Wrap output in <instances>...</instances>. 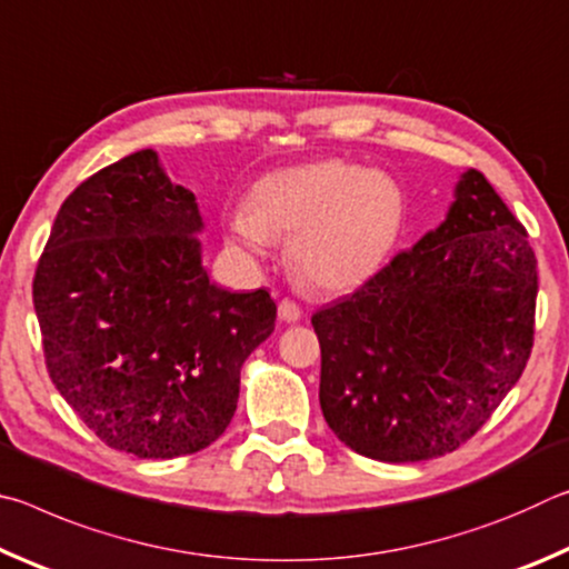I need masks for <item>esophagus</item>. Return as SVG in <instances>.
Here are the masks:
<instances>
[{
	"instance_id": "34e87169",
	"label": "esophagus",
	"mask_w": 569,
	"mask_h": 569,
	"mask_svg": "<svg viewBox=\"0 0 569 569\" xmlns=\"http://www.w3.org/2000/svg\"><path fill=\"white\" fill-rule=\"evenodd\" d=\"M301 316H303L301 306H296L293 301H288V298H283V301L278 303V319H281V321L296 323V321H301Z\"/></svg>"
}]
</instances>
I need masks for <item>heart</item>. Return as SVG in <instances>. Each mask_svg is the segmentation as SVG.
<instances>
[{"mask_svg":"<svg viewBox=\"0 0 569 569\" xmlns=\"http://www.w3.org/2000/svg\"><path fill=\"white\" fill-rule=\"evenodd\" d=\"M407 196L397 178L346 160L281 168L253 182L248 206L228 210L226 243L246 258L288 238V266L306 286L353 291L399 243Z\"/></svg>","mask_w":569,"mask_h":569,"instance_id":"b5f03b06","label":"heart"}]
</instances>
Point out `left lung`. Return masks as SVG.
Segmentation results:
<instances>
[{
  "instance_id": "8db88e82",
  "label": "left lung",
  "mask_w": 569,
  "mask_h": 569,
  "mask_svg": "<svg viewBox=\"0 0 569 569\" xmlns=\"http://www.w3.org/2000/svg\"><path fill=\"white\" fill-rule=\"evenodd\" d=\"M535 298L522 223L479 170L461 172L441 226L313 313L326 423L393 465L455 451L522 377Z\"/></svg>"
}]
</instances>
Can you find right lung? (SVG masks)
<instances>
[{"label": "right lung", "instance_id": "right-lung-1", "mask_svg": "<svg viewBox=\"0 0 569 569\" xmlns=\"http://www.w3.org/2000/svg\"><path fill=\"white\" fill-rule=\"evenodd\" d=\"M196 196L138 150L77 186L54 218L32 298L52 383L104 445L196 455L233 419L240 369L276 326L266 288L203 268Z\"/></svg>", "mask_w": 569, "mask_h": 569}]
</instances>
